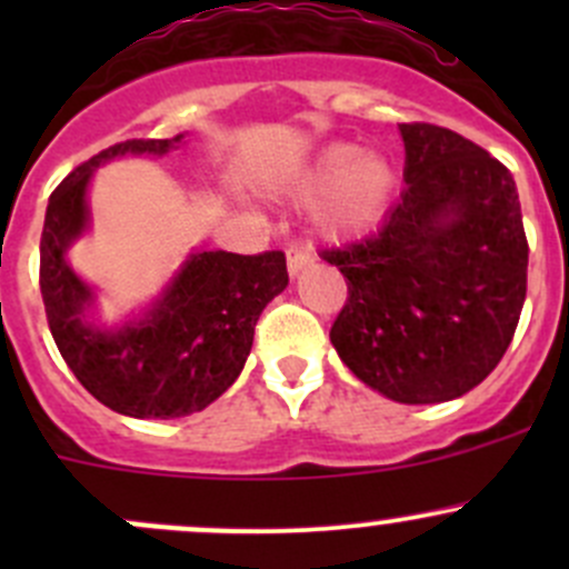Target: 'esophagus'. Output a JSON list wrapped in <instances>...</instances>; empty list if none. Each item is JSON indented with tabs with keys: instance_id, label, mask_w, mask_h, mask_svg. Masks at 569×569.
<instances>
[{
	"instance_id": "obj_1",
	"label": "esophagus",
	"mask_w": 569,
	"mask_h": 569,
	"mask_svg": "<svg viewBox=\"0 0 569 569\" xmlns=\"http://www.w3.org/2000/svg\"><path fill=\"white\" fill-rule=\"evenodd\" d=\"M311 252L300 250V248H289L286 250V267H289V274L291 278H297V274L302 272L306 267H311Z\"/></svg>"
}]
</instances>
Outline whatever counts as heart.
<instances>
[{"label":"heart","mask_w":569,"mask_h":569,"mask_svg":"<svg viewBox=\"0 0 569 569\" xmlns=\"http://www.w3.org/2000/svg\"><path fill=\"white\" fill-rule=\"evenodd\" d=\"M396 187L393 164L377 151H355L332 142L300 170L291 194L300 200L321 198L319 222L327 237L349 239L371 231L388 211Z\"/></svg>","instance_id":"obj_1"}]
</instances>
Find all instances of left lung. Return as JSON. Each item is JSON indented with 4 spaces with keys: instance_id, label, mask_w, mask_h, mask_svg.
<instances>
[{
    "instance_id": "8db88e82",
    "label": "left lung",
    "mask_w": 569,
    "mask_h": 569,
    "mask_svg": "<svg viewBox=\"0 0 569 569\" xmlns=\"http://www.w3.org/2000/svg\"><path fill=\"white\" fill-rule=\"evenodd\" d=\"M399 131L401 200L375 237L319 252L349 289L330 341L375 391L438 405L479 386L507 352L529 242L518 187L498 159L443 126Z\"/></svg>"
}]
</instances>
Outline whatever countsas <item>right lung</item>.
I'll return each mask as SVG.
<instances>
[{
    "mask_svg": "<svg viewBox=\"0 0 569 569\" xmlns=\"http://www.w3.org/2000/svg\"><path fill=\"white\" fill-rule=\"evenodd\" d=\"M181 140L183 134L109 146L79 164L46 206L40 295L49 330L77 380L120 416L181 418L220 399L244 369L261 311L289 286L280 250H194L140 317L123 327L90 321L96 291L66 258L90 226V178L109 159L164 157Z\"/></svg>",
    "mask_w": 569,
    "mask_h": 569,
    "instance_id": "add662e5",
    "label": "right lung"
}]
</instances>
